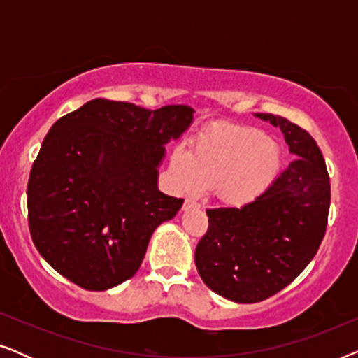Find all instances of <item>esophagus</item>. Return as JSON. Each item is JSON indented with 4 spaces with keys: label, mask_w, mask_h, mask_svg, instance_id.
I'll list each match as a JSON object with an SVG mask.
<instances>
[{
    "label": "esophagus",
    "mask_w": 358,
    "mask_h": 358,
    "mask_svg": "<svg viewBox=\"0 0 358 358\" xmlns=\"http://www.w3.org/2000/svg\"><path fill=\"white\" fill-rule=\"evenodd\" d=\"M189 207H200V203L195 199H185L184 208H189Z\"/></svg>",
    "instance_id": "1"
}]
</instances>
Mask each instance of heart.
I'll return each instance as SVG.
<instances>
[{
	"label": "heart",
	"instance_id": "1",
	"mask_svg": "<svg viewBox=\"0 0 358 358\" xmlns=\"http://www.w3.org/2000/svg\"><path fill=\"white\" fill-rule=\"evenodd\" d=\"M280 171V148L256 129H231L199 140L192 155L176 150L171 173L185 192L217 184L218 197L244 207L271 187Z\"/></svg>",
	"mask_w": 358,
	"mask_h": 358
}]
</instances>
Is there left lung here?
<instances>
[{
    "instance_id": "8db88e82",
    "label": "left lung",
    "mask_w": 358,
    "mask_h": 358,
    "mask_svg": "<svg viewBox=\"0 0 358 358\" xmlns=\"http://www.w3.org/2000/svg\"><path fill=\"white\" fill-rule=\"evenodd\" d=\"M282 130L293 161L252 203L210 208L195 248L205 285L236 303H257L295 280L315 257L327 227L331 182L313 136L273 114H256Z\"/></svg>"
}]
</instances>
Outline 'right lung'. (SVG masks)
<instances>
[{"mask_svg":"<svg viewBox=\"0 0 358 358\" xmlns=\"http://www.w3.org/2000/svg\"><path fill=\"white\" fill-rule=\"evenodd\" d=\"M192 119L189 106L94 99L53 124L29 176L27 210L32 241L58 273L91 292L135 275L151 234L184 203L159 192L158 166Z\"/></svg>","mask_w":358,"mask_h":358,"instance_id":"add662e5","label":"right lung"}]
</instances>
